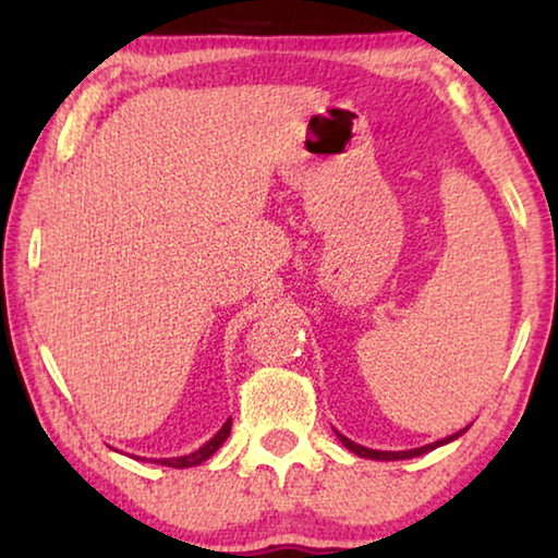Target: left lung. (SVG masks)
Returning <instances> with one entry per match:
<instances>
[{"mask_svg": "<svg viewBox=\"0 0 558 558\" xmlns=\"http://www.w3.org/2000/svg\"><path fill=\"white\" fill-rule=\"evenodd\" d=\"M468 428H462V430H458V433H452V436H448V438H442V440H436V442H430V446H423V448H413V450H372V448H364V446H356L354 440H349V438H344L342 433H337V438L342 440V446L344 448H349L354 452V456H359V458H372V460H405V458H418V456H423V452H428V450H436L438 446H446V442H450V440H456L458 436H462V433H465Z\"/></svg>", "mask_w": 558, "mask_h": 558, "instance_id": "8db88e82", "label": "left lung"}]
</instances>
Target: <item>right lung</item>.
Segmentation results:
<instances>
[{"label":"right lung","instance_id":"1","mask_svg":"<svg viewBox=\"0 0 558 558\" xmlns=\"http://www.w3.org/2000/svg\"><path fill=\"white\" fill-rule=\"evenodd\" d=\"M231 433V418L223 423L221 430L216 433V436L204 442V446L199 450L189 452V456H182V458H159V460H153V462H159V465H167V468H194V465H202L204 460H209L216 450H219L223 446V440L229 438ZM137 460H145V458H137Z\"/></svg>","mask_w":558,"mask_h":558}]
</instances>
